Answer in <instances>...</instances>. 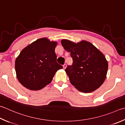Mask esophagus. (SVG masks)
Segmentation results:
<instances>
[{
  "mask_svg": "<svg viewBox=\"0 0 125 125\" xmlns=\"http://www.w3.org/2000/svg\"><path fill=\"white\" fill-rule=\"evenodd\" d=\"M63 69H65L66 67H67V64H64L63 65Z\"/></svg>",
  "mask_w": 125,
  "mask_h": 125,
  "instance_id": "34e87169",
  "label": "esophagus"
}]
</instances>
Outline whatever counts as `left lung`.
I'll list each match as a JSON object with an SVG mask.
<instances>
[{"label": "left lung", "instance_id": "1", "mask_svg": "<svg viewBox=\"0 0 125 125\" xmlns=\"http://www.w3.org/2000/svg\"><path fill=\"white\" fill-rule=\"evenodd\" d=\"M61 44L73 58L72 65L65 70L71 83L83 93L99 88L106 79L108 70V62L103 53L87 41L76 44L63 40Z\"/></svg>", "mask_w": 125, "mask_h": 125}]
</instances>
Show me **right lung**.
<instances>
[{"label": "right lung", "instance_id": "right-lung-1", "mask_svg": "<svg viewBox=\"0 0 125 125\" xmlns=\"http://www.w3.org/2000/svg\"><path fill=\"white\" fill-rule=\"evenodd\" d=\"M57 43L43 38L22 50L16 58L17 77L26 88L37 90L49 84L58 70L63 68L56 61Z\"/></svg>", "mask_w": 125, "mask_h": 125}]
</instances>
